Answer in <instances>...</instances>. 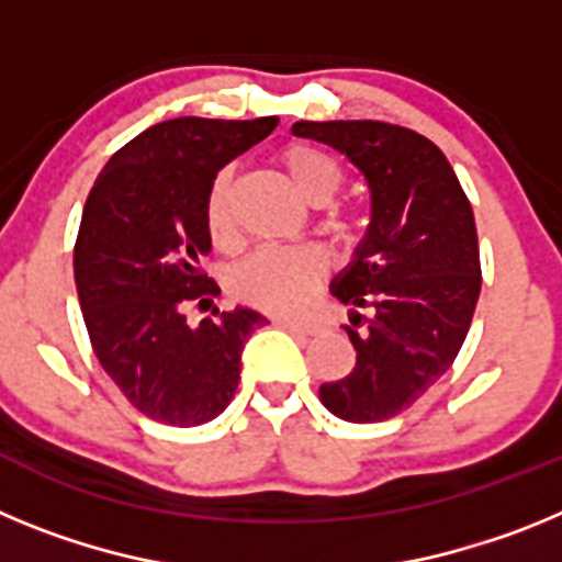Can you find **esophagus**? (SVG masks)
Returning a JSON list of instances; mask_svg holds the SVG:
<instances>
[{
	"instance_id": "1",
	"label": "esophagus",
	"mask_w": 562,
	"mask_h": 562,
	"mask_svg": "<svg viewBox=\"0 0 562 562\" xmlns=\"http://www.w3.org/2000/svg\"><path fill=\"white\" fill-rule=\"evenodd\" d=\"M276 324L295 331V335H317L321 331V326L312 324V321H301V317H276Z\"/></svg>"
}]
</instances>
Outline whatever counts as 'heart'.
<instances>
[{
  "label": "heart",
  "instance_id": "heart-1",
  "mask_svg": "<svg viewBox=\"0 0 562 562\" xmlns=\"http://www.w3.org/2000/svg\"><path fill=\"white\" fill-rule=\"evenodd\" d=\"M281 166L306 202H326L340 188L342 168L335 157L306 143H295L281 151ZM233 173L220 171L211 180L202 200V220L213 241H227L233 233L231 213ZM326 276V258L315 247H261L250 252L231 272V292L256 310L295 315L315 295Z\"/></svg>",
  "mask_w": 562,
  "mask_h": 562
}]
</instances>
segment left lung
Wrapping results in <instances>:
<instances>
[{"mask_svg": "<svg viewBox=\"0 0 562 562\" xmlns=\"http://www.w3.org/2000/svg\"><path fill=\"white\" fill-rule=\"evenodd\" d=\"M292 134L346 154L369 182V233L331 284L367 331L346 326L357 362L321 385V402L346 422H385L453 366L470 331L481 292L473 207L448 157L411 128L301 121Z\"/></svg>", "mask_w": 562, "mask_h": 562, "instance_id": "8db88e82", "label": "left lung"}]
</instances>
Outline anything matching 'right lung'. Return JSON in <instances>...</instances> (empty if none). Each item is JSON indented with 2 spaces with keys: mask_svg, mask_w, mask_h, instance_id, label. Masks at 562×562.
I'll use <instances>...</instances> for the list:
<instances>
[{
  "mask_svg": "<svg viewBox=\"0 0 562 562\" xmlns=\"http://www.w3.org/2000/svg\"><path fill=\"white\" fill-rule=\"evenodd\" d=\"M278 117L157 123L112 154L83 205L76 286L98 362L148 419L196 428L227 408L245 340L265 324L252 310L191 326L220 286L200 270L211 250L202 200L225 162L265 140Z\"/></svg>",
  "mask_w": 562,
  "mask_h": 562,
  "instance_id": "right-lung-1",
  "label": "right lung"
}]
</instances>
